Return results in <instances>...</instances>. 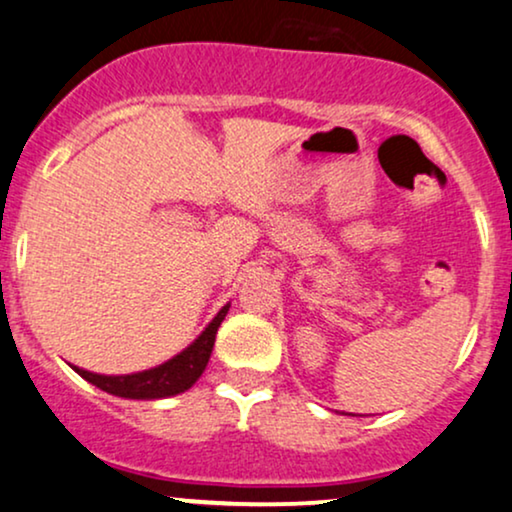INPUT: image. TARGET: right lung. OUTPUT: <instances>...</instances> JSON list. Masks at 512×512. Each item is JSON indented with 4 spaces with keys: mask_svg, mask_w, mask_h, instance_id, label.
Masks as SVG:
<instances>
[{
    "mask_svg": "<svg viewBox=\"0 0 512 512\" xmlns=\"http://www.w3.org/2000/svg\"><path fill=\"white\" fill-rule=\"evenodd\" d=\"M230 304H225L216 313V318L204 327V332L194 339L187 349H182L178 356L170 361L156 365V368L132 372V375H99V372L82 370L78 365L71 368L78 372L82 380H87L94 387H99L106 394L121 396V399H137V401H154L166 399V396L182 394L199 380L201 372L206 370L208 358H211L213 344H216V334L220 323L225 320Z\"/></svg>",
    "mask_w": 512,
    "mask_h": 512,
    "instance_id": "1",
    "label": "right lung"
}]
</instances>
